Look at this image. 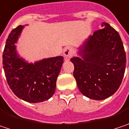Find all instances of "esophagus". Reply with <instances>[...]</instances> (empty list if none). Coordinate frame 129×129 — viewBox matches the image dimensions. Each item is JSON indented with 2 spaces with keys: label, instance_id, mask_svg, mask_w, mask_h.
Listing matches in <instances>:
<instances>
[{
  "label": "esophagus",
  "instance_id": "esophagus-1",
  "mask_svg": "<svg viewBox=\"0 0 129 129\" xmlns=\"http://www.w3.org/2000/svg\"><path fill=\"white\" fill-rule=\"evenodd\" d=\"M73 54V49L70 46H68L66 48H64L63 51V54L64 55V56L66 58H70Z\"/></svg>",
  "mask_w": 129,
  "mask_h": 129
}]
</instances>
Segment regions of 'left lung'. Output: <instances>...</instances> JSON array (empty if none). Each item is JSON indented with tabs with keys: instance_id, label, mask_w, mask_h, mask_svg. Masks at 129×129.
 <instances>
[{
	"instance_id": "1",
	"label": "left lung",
	"mask_w": 129,
	"mask_h": 129,
	"mask_svg": "<svg viewBox=\"0 0 129 129\" xmlns=\"http://www.w3.org/2000/svg\"><path fill=\"white\" fill-rule=\"evenodd\" d=\"M96 30L80 47L82 58L73 57V76L81 93L96 100L108 98L120 86L126 57L118 33L108 23Z\"/></svg>"
}]
</instances>
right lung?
I'll return each mask as SVG.
<instances>
[{
	"instance_id": "obj_1",
	"label": "right lung",
	"mask_w": 129,
	"mask_h": 129,
	"mask_svg": "<svg viewBox=\"0 0 129 129\" xmlns=\"http://www.w3.org/2000/svg\"><path fill=\"white\" fill-rule=\"evenodd\" d=\"M24 26L11 30L3 54V65L7 83L19 98L31 103L41 102L55 92L56 83L63 64V57L48 58L28 64L17 55L15 43Z\"/></svg>"
}]
</instances>
